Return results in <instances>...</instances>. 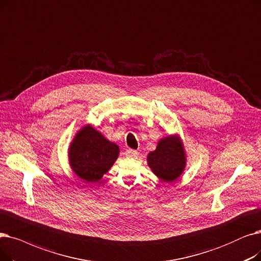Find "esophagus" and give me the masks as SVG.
Returning a JSON list of instances; mask_svg holds the SVG:
<instances>
[{
  "instance_id": "esophagus-1",
  "label": "esophagus",
  "mask_w": 261,
  "mask_h": 261,
  "mask_svg": "<svg viewBox=\"0 0 261 261\" xmlns=\"http://www.w3.org/2000/svg\"><path fill=\"white\" fill-rule=\"evenodd\" d=\"M125 155L127 157H136L138 155V152L135 151V150H132V148H127V150L125 151Z\"/></svg>"
}]
</instances>
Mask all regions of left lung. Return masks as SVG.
Wrapping results in <instances>:
<instances>
[{
  "label": "left lung",
  "mask_w": 261,
  "mask_h": 261,
  "mask_svg": "<svg viewBox=\"0 0 261 261\" xmlns=\"http://www.w3.org/2000/svg\"><path fill=\"white\" fill-rule=\"evenodd\" d=\"M148 166L165 181L175 180L185 168V153L178 139L168 137L158 142L157 148L147 156Z\"/></svg>",
  "instance_id": "left-lung-1"
}]
</instances>
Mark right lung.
Returning <instances> with one entry per match:
<instances>
[{"instance_id": "add662e5", "label": "right lung", "mask_w": 261, "mask_h": 261, "mask_svg": "<svg viewBox=\"0 0 261 261\" xmlns=\"http://www.w3.org/2000/svg\"><path fill=\"white\" fill-rule=\"evenodd\" d=\"M70 164L82 179L93 182L114 165L119 155V146L105 139L91 126H85L70 146Z\"/></svg>"}]
</instances>
